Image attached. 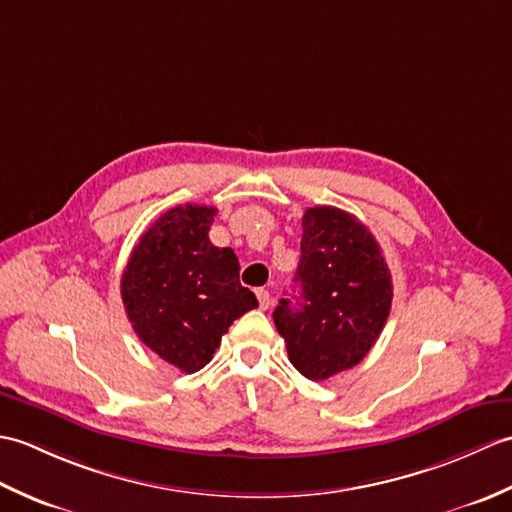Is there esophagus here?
I'll list each match as a JSON object with an SVG mask.
<instances>
[{
  "label": "esophagus",
  "mask_w": 512,
  "mask_h": 512,
  "mask_svg": "<svg viewBox=\"0 0 512 512\" xmlns=\"http://www.w3.org/2000/svg\"><path fill=\"white\" fill-rule=\"evenodd\" d=\"M255 295H257V301H259V308L268 310L270 308V301H273V299H270V292L264 290V288H257Z\"/></svg>",
  "instance_id": "obj_1"
}]
</instances>
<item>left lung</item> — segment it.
I'll return each instance as SVG.
<instances>
[{"instance_id":"left-lung-1","label":"left lung","mask_w":512,"mask_h":512,"mask_svg":"<svg viewBox=\"0 0 512 512\" xmlns=\"http://www.w3.org/2000/svg\"><path fill=\"white\" fill-rule=\"evenodd\" d=\"M299 295L273 312L290 363L310 380L358 365L383 332L394 286L376 237L352 213L312 206L303 213Z\"/></svg>"}]
</instances>
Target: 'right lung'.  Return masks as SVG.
Returning a JSON list of instances; mask_svg holds the SVG:
<instances>
[{"instance_id":"1","label":"right lung","mask_w":512,"mask_h":512,"mask_svg":"<svg viewBox=\"0 0 512 512\" xmlns=\"http://www.w3.org/2000/svg\"><path fill=\"white\" fill-rule=\"evenodd\" d=\"M215 213L200 204L162 213L140 235L121 279L138 339L184 374L209 363L231 323L257 308L253 292L239 284L233 248L211 244Z\"/></svg>"}]
</instances>
